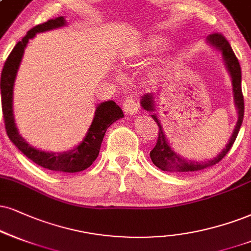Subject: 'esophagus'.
<instances>
[{"instance_id": "obj_1", "label": "esophagus", "mask_w": 251, "mask_h": 251, "mask_svg": "<svg viewBox=\"0 0 251 251\" xmlns=\"http://www.w3.org/2000/svg\"><path fill=\"white\" fill-rule=\"evenodd\" d=\"M123 110L126 115H135L138 113V103L135 97H128L123 102Z\"/></svg>"}]
</instances>
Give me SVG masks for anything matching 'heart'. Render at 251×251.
Returning a JSON list of instances; mask_svg holds the SVG:
<instances>
[{
  "label": "heart",
  "instance_id": "obj_1",
  "mask_svg": "<svg viewBox=\"0 0 251 251\" xmlns=\"http://www.w3.org/2000/svg\"><path fill=\"white\" fill-rule=\"evenodd\" d=\"M166 46H168V39L165 37L159 35H149L138 40V42H136L132 45L131 51L123 57L122 63L125 65L136 63V61L142 59V58H147L149 55L156 54L157 52L164 50ZM165 71L166 65L164 63L154 65L152 69L148 71L145 80H147L149 85H157L163 79Z\"/></svg>",
  "mask_w": 251,
  "mask_h": 251
}]
</instances>
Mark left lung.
Segmentation results:
<instances>
[{"label": "left lung", "instance_id": "8db88e82", "mask_svg": "<svg viewBox=\"0 0 251 251\" xmlns=\"http://www.w3.org/2000/svg\"><path fill=\"white\" fill-rule=\"evenodd\" d=\"M207 43L214 48L215 50L220 51L222 54V59L225 61L226 67H227L228 73H229L231 78V85H233V95H234V103L235 107L237 109V119L236 126L231 134L229 142L226 145V148L221 151L215 158L211 160H206V162H197V160H191L187 158H184L180 154L175 152L171 147H170L168 140H166V136L163 131V126L160 125L158 116H157L156 111V101L154 98H157L156 95L148 93L144 94L141 99V106L143 109L147 111H151L152 115L151 117L154 120V122L158 126V138H157V143L154 145V148L151 150L150 152V158L152 160V163L157 168L163 170V171L168 172H194L199 171V170H203L209 166L215 165L216 163H219L224 157L227 154L228 151L230 150V148L233 147L235 140H236L237 134H239L241 125H242L243 115H244V100L242 95V89H241V67L237 60L236 55L231 50V46L228 43V40L225 38L224 36L220 33H213L207 37Z\"/></svg>", "mask_w": 251, "mask_h": 251}]
</instances>
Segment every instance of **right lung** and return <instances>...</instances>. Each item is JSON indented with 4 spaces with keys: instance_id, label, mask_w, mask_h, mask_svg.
Instances as JSON below:
<instances>
[{
    "instance_id": "obj_1",
    "label": "right lung",
    "mask_w": 251,
    "mask_h": 251,
    "mask_svg": "<svg viewBox=\"0 0 251 251\" xmlns=\"http://www.w3.org/2000/svg\"><path fill=\"white\" fill-rule=\"evenodd\" d=\"M65 25H66V20L60 16L36 25L27 31L23 39L15 45L14 50L5 60L1 74L0 87L5 130H7L8 137L16 145L18 150L42 168L55 172L74 173L83 171L92 165L93 162L98 158L102 140L107 129L114 122L125 116L122 109L115 102L109 100L98 104L92 125L88 131L86 132L81 143L74 147L72 150L64 151V152H49V151H42L31 147L18 132L14 119V111H12V93H14L15 79H16L18 67H20L24 50L29 40L32 39L37 33L58 29Z\"/></svg>"
}]
</instances>
